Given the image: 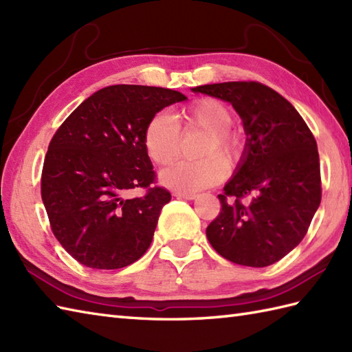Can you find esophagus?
<instances>
[{"instance_id":"34e87169","label":"esophagus","mask_w":352,"mask_h":352,"mask_svg":"<svg viewBox=\"0 0 352 352\" xmlns=\"http://www.w3.org/2000/svg\"><path fill=\"white\" fill-rule=\"evenodd\" d=\"M174 197L184 198V199H195L197 193H188V192H174Z\"/></svg>"}]
</instances>
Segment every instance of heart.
I'll return each instance as SVG.
<instances>
[{"mask_svg":"<svg viewBox=\"0 0 352 352\" xmlns=\"http://www.w3.org/2000/svg\"><path fill=\"white\" fill-rule=\"evenodd\" d=\"M182 126L184 131L203 130L207 139L201 146L199 160L178 162L160 174V182L177 192L193 193L219 183L227 174V164L233 163L239 155V138L228 129L233 122V113L226 104L204 98L180 111ZM182 133L175 121L164 115L155 113L149 119L144 133V146L146 154L155 164L166 166L180 154ZM219 153L221 157L216 156Z\"/></svg>","mask_w":352,"mask_h":352,"instance_id":"1","label":"heart"}]
</instances>
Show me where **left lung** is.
<instances>
[{"label":"left lung","instance_id":"obj_1","mask_svg":"<svg viewBox=\"0 0 352 352\" xmlns=\"http://www.w3.org/2000/svg\"><path fill=\"white\" fill-rule=\"evenodd\" d=\"M192 91L228 101L246 134L234 177L218 195L221 212L206 230L208 242L236 265H272L302 241L320 204L315 136L286 98L257 81Z\"/></svg>","mask_w":352,"mask_h":352}]
</instances>
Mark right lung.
<instances>
[{"mask_svg": "<svg viewBox=\"0 0 352 352\" xmlns=\"http://www.w3.org/2000/svg\"><path fill=\"white\" fill-rule=\"evenodd\" d=\"M188 100L172 89L115 85L89 96L65 119L45 155L41 193L52 233L92 269H121L151 245L170 193L154 186L144 133L157 111ZM147 193L126 198L131 188Z\"/></svg>", "mask_w": 352, "mask_h": 352, "instance_id": "obj_1", "label": "right lung"}]
</instances>
